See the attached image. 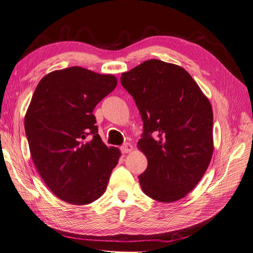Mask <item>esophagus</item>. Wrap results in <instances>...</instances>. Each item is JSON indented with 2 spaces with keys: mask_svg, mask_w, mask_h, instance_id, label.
<instances>
[{
  "mask_svg": "<svg viewBox=\"0 0 253 253\" xmlns=\"http://www.w3.org/2000/svg\"><path fill=\"white\" fill-rule=\"evenodd\" d=\"M133 150V146L130 143H125L124 145L121 146L122 153H130Z\"/></svg>",
  "mask_w": 253,
  "mask_h": 253,
  "instance_id": "34e87169",
  "label": "esophagus"
}]
</instances>
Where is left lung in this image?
<instances>
[{"label":"left lung","mask_w":253,"mask_h":253,"mask_svg":"<svg viewBox=\"0 0 253 253\" xmlns=\"http://www.w3.org/2000/svg\"><path fill=\"white\" fill-rule=\"evenodd\" d=\"M143 121L138 147L147 158L139 175L143 192L159 202L186 197L211 163L212 110L187 71L159 60L145 61L122 74Z\"/></svg>","instance_id":"8db88e82"}]
</instances>
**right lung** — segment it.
I'll return each mask as SVG.
<instances>
[{
  "label": "right lung",
  "instance_id": "add662e5",
  "mask_svg": "<svg viewBox=\"0 0 253 253\" xmlns=\"http://www.w3.org/2000/svg\"><path fill=\"white\" fill-rule=\"evenodd\" d=\"M116 84L112 75L74 66L44 76L32 97L24 119L31 156L65 202L85 205L100 198L118 165L121 152L103 143L93 114Z\"/></svg>",
  "mask_w": 253,
  "mask_h": 253
}]
</instances>
